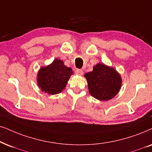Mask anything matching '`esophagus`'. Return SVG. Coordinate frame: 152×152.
Segmentation results:
<instances>
[{
  "instance_id": "esophagus-1",
  "label": "esophagus",
  "mask_w": 152,
  "mask_h": 152,
  "mask_svg": "<svg viewBox=\"0 0 152 152\" xmlns=\"http://www.w3.org/2000/svg\"><path fill=\"white\" fill-rule=\"evenodd\" d=\"M75 73H76V74L79 75V76H82L83 74V72L81 69H76L75 71Z\"/></svg>"
}]
</instances>
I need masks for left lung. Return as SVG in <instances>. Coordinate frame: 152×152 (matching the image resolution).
<instances>
[{
    "label": "left lung",
    "instance_id": "obj_1",
    "mask_svg": "<svg viewBox=\"0 0 152 152\" xmlns=\"http://www.w3.org/2000/svg\"><path fill=\"white\" fill-rule=\"evenodd\" d=\"M88 82L90 95L101 101H107L114 97L121 89L122 78L119 73L111 66L98 63L92 72L84 75Z\"/></svg>",
    "mask_w": 152,
    "mask_h": 152
}]
</instances>
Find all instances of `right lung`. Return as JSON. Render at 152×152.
<instances>
[{
    "label": "right lung",
    "instance_id": "add662e5",
    "mask_svg": "<svg viewBox=\"0 0 152 152\" xmlns=\"http://www.w3.org/2000/svg\"><path fill=\"white\" fill-rule=\"evenodd\" d=\"M73 74L72 68L65 66L62 60L56 58L50 64L42 66L38 71V86L42 92L56 95L64 89Z\"/></svg>",
    "mask_w": 152,
    "mask_h": 152
}]
</instances>
